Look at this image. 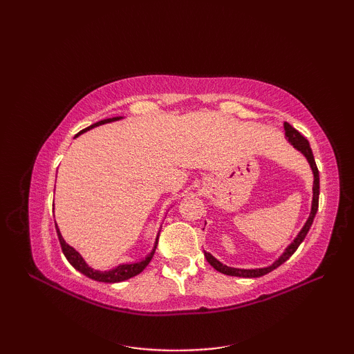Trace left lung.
Instances as JSON below:
<instances>
[{
	"label": "left lung",
	"mask_w": 354,
	"mask_h": 354,
	"mask_svg": "<svg viewBox=\"0 0 354 354\" xmlns=\"http://www.w3.org/2000/svg\"><path fill=\"white\" fill-rule=\"evenodd\" d=\"M284 132H286V138L289 140L290 145L295 147L297 150H299L306 158L307 161H309L310 164V169L313 171V199H312V212H310V216L309 219H307V222L304 223V227L301 228V231L298 232V236L295 237V240L286 248V251L280 255V259L275 260L272 265L270 266H266V268H257V269H239V268H230L227 265H223V263H221L217 259H214L212 254L204 251V255L207 261L212 265L216 270H219V272L225 274V275H231V277H243V278H257V277H263L266 275L269 272H272L274 269H277L278 266H281L283 263L286 260H289L292 257V254L298 250V246L301 245L303 240L306 239L307 232H309L312 223H313V219H315V214H317L318 212V199H319V171H318V167H317V162H315V158H313V153H312V149H310V145L309 141H307L301 133H299L295 127H292L289 123H284Z\"/></svg>",
	"instance_id": "left-lung-1"
}]
</instances>
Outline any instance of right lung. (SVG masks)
Here are the masks:
<instances>
[{
    "instance_id": "add662e5",
    "label": "right lung",
    "mask_w": 354,
    "mask_h": 354,
    "mask_svg": "<svg viewBox=\"0 0 354 354\" xmlns=\"http://www.w3.org/2000/svg\"><path fill=\"white\" fill-rule=\"evenodd\" d=\"M120 118H122V117H112V118L102 120V122H97V123L91 124L89 127H86V129L82 131V132H86L89 129H93V127L104 124V123L117 122V120H120ZM77 135H76V137H77ZM56 231H57L59 242H61V246H62V252H64V255L66 257V260L71 263V266L74 269H77L79 272L86 275L88 278H91V280L102 281V283H120V281H124V280H127V278H132L135 275H138L140 272H142V270H145V268L149 265L150 260H152V257H153L155 250H156V245H158V237H160V232H158L152 252H150L147 257L142 259L141 261L124 263V265H118L117 268L109 269V270H97V269H93L91 266H88L86 261L84 260V257H82V255L76 250H74L73 246H70L68 243L65 242L64 237L61 236V231H59V228H57V225H56Z\"/></svg>"
}]
</instances>
